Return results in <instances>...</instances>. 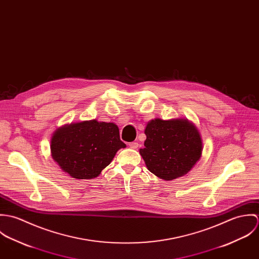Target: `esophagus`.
I'll list each match as a JSON object with an SVG mask.
<instances>
[{
	"mask_svg": "<svg viewBox=\"0 0 259 259\" xmlns=\"http://www.w3.org/2000/svg\"><path fill=\"white\" fill-rule=\"evenodd\" d=\"M128 147L131 148H133V149H136V148L139 147V144L136 143V142H133V143H130V144H128Z\"/></svg>",
	"mask_w": 259,
	"mask_h": 259,
	"instance_id": "obj_1",
	"label": "esophagus"
}]
</instances>
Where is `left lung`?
<instances>
[{
    "instance_id": "1",
    "label": "left lung",
    "mask_w": 259,
    "mask_h": 259,
    "mask_svg": "<svg viewBox=\"0 0 259 259\" xmlns=\"http://www.w3.org/2000/svg\"><path fill=\"white\" fill-rule=\"evenodd\" d=\"M145 148L140 149L148 170L171 181L186 175L199 160L202 142L197 127L185 118L148 121Z\"/></svg>"
}]
</instances>
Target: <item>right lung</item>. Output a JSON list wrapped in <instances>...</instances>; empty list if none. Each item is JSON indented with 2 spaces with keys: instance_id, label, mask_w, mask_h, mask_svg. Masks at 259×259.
Segmentation results:
<instances>
[{
  "instance_id": "1",
  "label": "right lung",
  "mask_w": 259,
  "mask_h": 259,
  "mask_svg": "<svg viewBox=\"0 0 259 259\" xmlns=\"http://www.w3.org/2000/svg\"><path fill=\"white\" fill-rule=\"evenodd\" d=\"M125 148L113 122L96 119L59 127L51 140V152L60 167L77 180L100 176L119 148Z\"/></svg>"
}]
</instances>
